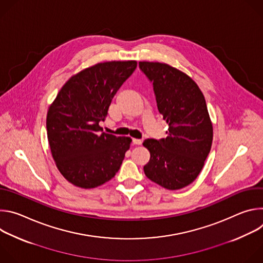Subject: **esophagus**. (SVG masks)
I'll return each instance as SVG.
<instances>
[{
	"instance_id": "obj_1",
	"label": "esophagus",
	"mask_w": 263,
	"mask_h": 263,
	"mask_svg": "<svg viewBox=\"0 0 263 263\" xmlns=\"http://www.w3.org/2000/svg\"><path fill=\"white\" fill-rule=\"evenodd\" d=\"M133 143L134 144H137V145H140L142 143V140L141 139H138V138H133Z\"/></svg>"
}]
</instances>
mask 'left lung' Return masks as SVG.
Returning a JSON list of instances; mask_svg holds the SVG:
<instances>
[{
  "mask_svg": "<svg viewBox=\"0 0 263 263\" xmlns=\"http://www.w3.org/2000/svg\"><path fill=\"white\" fill-rule=\"evenodd\" d=\"M153 83L157 107L168 125L167 137L143 141L151 158L145 176L170 191L193 183L210 152L213 129L203 92L183 71L160 62L140 61Z\"/></svg>",
  "mask_w": 263,
  "mask_h": 263,
  "instance_id": "1",
  "label": "left lung"
}]
</instances>
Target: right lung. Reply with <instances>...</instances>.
Returning a JSON list of instances; mask_svg holds the SVG:
<instances>
[{
  "mask_svg": "<svg viewBox=\"0 0 263 263\" xmlns=\"http://www.w3.org/2000/svg\"><path fill=\"white\" fill-rule=\"evenodd\" d=\"M136 66L134 60L97 63L70 77L51 104L47 115L51 153L72 185L95 189L119 172L132 139L102 132L99 123Z\"/></svg>",
  "mask_w": 263,
  "mask_h": 263,
  "instance_id": "obj_1",
  "label": "right lung"
}]
</instances>
